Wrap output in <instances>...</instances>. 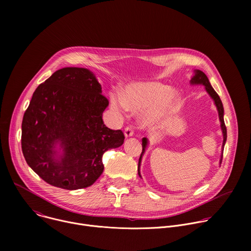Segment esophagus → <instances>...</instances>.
I'll return each mask as SVG.
<instances>
[{"label":"esophagus","mask_w":251,"mask_h":251,"mask_svg":"<svg viewBox=\"0 0 251 251\" xmlns=\"http://www.w3.org/2000/svg\"><path fill=\"white\" fill-rule=\"evenodd\" d=\"M124 134H125V137H126V138L133 136V134H134V131H133L132 127H129V126H127V127L125 128V130H124Z\"/></svg>","instance_id":"obj_1"}]
</instances>
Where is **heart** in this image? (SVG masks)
<instances>
[{
  "instance_id": "obj_1",
  "label": "heart",
  "mask_w": 251,
  "mask_h": 251,
  "mask_svg": "<svg viewBox=\"0 0 251 251\" xmlns=\"http://www.w3.org/2000/svg\"><path fill=\"white\" fill-rule=\"evenodd\" d=\"M177 93L169 86L155 82H136L128 85L123 92V100L113 97L112 107L116 111L126 108L131 111H146L145 125L162 126L174 112L177 103Z\"/></svg>"
}]
</instances>
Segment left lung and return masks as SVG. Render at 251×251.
Listing matches in <instances>:
<instances>
[{"label": "left lung", "mask_w": 251, "mask_h": 251, "mask_svg": "<svg viewBox=\"0 0 251 251\" xmlns=\"http://www.w3.org/2000/svg\"><path fill=\"white\" fill-rule=\"evenodd\" d=\"M191 84H201L204 86L206 92L209 94V96L213 99L214 101V104H216L217 106V109H218V112H219V117H220V121H221V127H222V130H223V135H224V141H223V147H222V156H221V160H220V164H222V161H223V153H224V148H225V144L226 142V124H225V120H224V106H223V102L220 98V96L218 95V93L214 91V89L212 88V86L210 85L209 83V80L207 78V76L202 73L201 70H199V69H196L195 70V75L192 77L191 79ZM147 145H148V139L147 138H143L142 139V153H141V156H140V159H139V163H138V175L141 176V174H140V166H141V161H142V157L143 155H144L145 151H146V148H147Z\"/></svg>", "instance_id": "8db88e82"}]
</instances>
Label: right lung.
<instances>
[{
    "label": "right lung",
    "mask_w": 251,
    "mask_h": 251,
    "mask_svg": "<svg viewBox=\"0 0 251 251\" xmlns=\"http://www.w3.org/2000/svg\"><path fill=\"white\" fill-rule=\"evenodd\" d=\"M87 68L64 67L33 92L23 118L22 150L48 184L70 191L90 187L104 170L103 154L123 144V132L103 122L109 101Z\"/></svg>",
    "instance_id": "right-lung-1"
}]
</instances>
